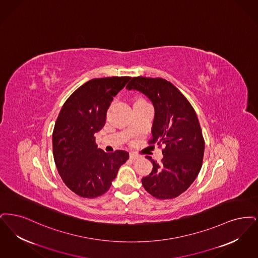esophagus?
I'll return each instance as SVG.
<instances>
[{
    "label": "esophagus",
    "mask_w": 258,
    "mask_h": 258,
    "mask_svg": "<svg viewBox=\"0 0 258 258\" xmlns=\"http://www.w3.org/2000/svg\"><path fill=\"white\" fill-rule=\"evenodd\" d=\"M139 158H141V156H140L139 154H136L135 152H131V153H130V159L137 160V159H139Z\"/></svg>",
    "instance_id": "34e87169"
}]
</instances>
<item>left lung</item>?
<instances>
[{
	"label": "left lung",
	"mask_w": 258,
	"mask_h": 258,
	"mask_svg": "<svg viewBox=\"0 0 258 258\" xmlns=\"http://www.w3.org/2000/svg\"><path fill=\"white\" fill-rule=\"evenodd\" d=\"M126 89L152 102L155 115L148 143L165 146L161 164L146 157L153 168L142 179L143 186L159 200L174 199L190 187L202 168L204 139L199 118L190 102L165 79L134 77Z\"/></svg>",
	"instance_id": "obj_1"
}]
</instances>
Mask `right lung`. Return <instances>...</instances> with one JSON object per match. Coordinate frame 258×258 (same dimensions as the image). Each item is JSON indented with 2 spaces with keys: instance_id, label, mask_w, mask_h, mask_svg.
<instances>
[{
  "instance_id": "right-lung-1",
  "label": "right lung",
  "mask_w": 258,
  "mask_h": 258,
  "mask_svg": "<svg viewBox=\"0 0 258 258\" xmlns=\"http://www.w3.org/2000/svg\"><path fill=\"white\" fill-rule=\"evenodd\" d=\"M130 77L92 79L63 104L53 131V154L58 174L82 198L100 197L110 189L129 153H106L95 144V133L106 123L113 97Z\"/></svg>"
}]
</instances>
